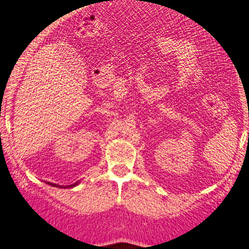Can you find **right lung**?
Masks as SVG:
<instances>
[{"instance_id":"add662e5","label":"right lung","mask_w":249,"mask_h":249,"mask_svg":"<svg viewBox=\"0 0 249 249\" xmlns=\"http://www.w3.org/2000/svg\"><path fill=\"white\" fill-rule=\"evenodd\" d=\"M48 184H51V186H53V187H57V188H62L61 186H57L56 183H51V182H47ZM77 184V182H75V183H73V184H71V186H68V187H66V188H73V187H75Z\"/></svg>"}]
</instances>
